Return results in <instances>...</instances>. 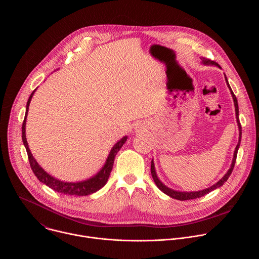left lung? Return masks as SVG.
Segmentation results:
<instances>
[{
  "label": "left lung",
  "instance_id": "8db88e82",
  "mask_svg": "<svg viewBox=\"0 0 259 259\" xmlns=\"http://www.w3.org/2000/svg\"><path fill=\"white\" fill-rule=\"evenodd\" d=\"M202 63L204 65H214V66H217L220 68V65L210 59H206V58H202ZM226 82H227V85L231 91V94L233 96V99H234V103H235V109H236V119H237V124H238V128H239V142L236 146L235 149V152H234V157H233V161H232V164H231V167L230 169L228 170V172L224 175V177L219 179L215 184H213V186L205 189V190H201V191H197V192H179V191H175V190H172L168 187H166L165 184L159 179L158 175H157V172H156V168H155V163H154V160H152V164H151V173H152V176H153V179L156 183V186L159 188L160 191H162L164 194H166L167 196L173 198V199H176V200H179V201H186V200H193V199H197V198H201L205 195H207L208 193L220 188L221 186H224L225 182L229 179L230 175L232 174L233 172V169H234V166H235V163H236V159H237V154H238V150L240 147V143H241V138H242V127H241V124H240V121H239V106H238V100H237V97L235 96L230 84H229V81L226 77Z\"/></svg>",
  "mask_w": 259,
  "mask_h": 259
}]
</instances>
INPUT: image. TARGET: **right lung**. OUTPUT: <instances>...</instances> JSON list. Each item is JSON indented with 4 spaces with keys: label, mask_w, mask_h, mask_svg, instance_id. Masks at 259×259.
I'll return each instance as SVG.
<instances>
[{
    "label": "right lung",
    "mask_w": 259,
    "mask_h": 259,
    "mask_svg": "<svg viewBox=\"0 0 259 259\" xmlns=\"http://www.w3.org/2000/svg\"><path fill=\"white\" fill-rule=\"evenodd\" d=\"M35 90L36 89H34L32 91V93L30 94V96L27 100L25 116H24V120H23V124H22V141L25 146V150H26V153L28 156V161H29L30 167L32 169V172L34 173L36 178H38L42 183L46 184L47 187H49L53 191L60 193V194H64V195H68V196H88V195H91V194L99 191L101 188H103L105 186V183L107 182L110 171H112L113 166H114L115 157L118 154V152L121 150L123 144L127 141L128 136H124L113 146V149L110 150V152L106 158L104 165L94 176H92L88 179L82 180V181H77V182H67V181L59 180V179L53 177L52 175H50L49 173H47L39 165V163L35 161V159L32 157V154L29 150L28 143L26 140V134H25L26 117H27V113H28L30 100H31Z\"/></svg>",
    "instance_id": "add662e5"
}]
</instances>
